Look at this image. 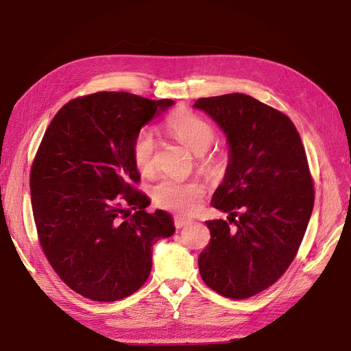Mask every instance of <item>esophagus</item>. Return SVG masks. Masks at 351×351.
<instances>
[{"label":"esophagus","instance_id":"obj_1","mask_svg":"<svg viewBox=\"0 0 351 351\" xmlns=\"http://www.w3.org/2000/svg\"><path fill=\"white\" fill-rule=\"evenodd\" d=\"M189 224H192V221H190V219L183 218V217H174V227H176L177 230L183 228V227H186V226H189Z\"/></svg>","mask_w":351,"mask_h":351}]
</instances>
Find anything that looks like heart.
<instances>
[{
    "label": "heart",
    "mask_w": 351,
    "mask_h": 351,
    "mask_svg": "<svg viewBox=\"0 0 351 351\" xmlns=\"http://www.w3.org/2000/svg\"><path fill=\"white\" fill-rule=\"evenodd\" d=\"M165 127L174 139L197 155L196 165L200 173L210 180H219L226 176L230 167V155L226 149L208 151L215 142L217 133L206 120L192 111L182 110L168 117ZM132 155L142 174L151 176L155 173L158 146L152 130L142 129L134 136ZM205 193L206 189L199 180L182 182V180L164 178L154 187L152 200L158 208L180 215H190L199 208Z\"/></svg>",
    "instance_id": "b5f03b06"
}]
</instances>
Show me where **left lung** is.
Segmentation results:
<instances>
[{
    "label": "left lung",
    "instance_id": "obj_1",
    "mask_svg": "<svg viewBox=\"0 0 351 351\" xmlns=\"http://www.w3.org/2000/svg\"><path fill=\"white\" fill-rule=\"evenodd\" d=\"M195 107L230 143V167L212 197L230 217L206 221L199 272L218 294L249 299L278 281L299 252L315 202L306 151L289 117L249 95L200 98Z\"/></svg>",
    "mask_w": 351,
    "mask_h": 351
}]
</instances>
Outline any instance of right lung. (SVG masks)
I'll return each instance as SVG.
<instances>
[{"instance_id": "obj_1", "label": "right lung", "mask_w": 351, "mask_h": 351, "mask_svg": "<svg viewBox=\"0 0 351 351\" xmlns=\"http://www.w3.org/2000/svg\"><path fill=\"white\" fill-rule=\"evenodd\" d=\"M173 104L90 93L69 101L42 137L30 168L38 239L52 269L86 299L117 302L139 290L152 246L176 230L167 212L145 210L132 155L142 125Z\"/></svg>"}]
</instances>
